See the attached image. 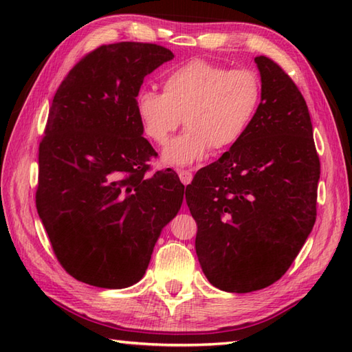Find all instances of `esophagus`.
Segmentation results:
<instances>
[{
	"label": "esophagus",
	"instance_id": "esophagus-1",
	"mask_svg": "<svg viewBox=\"0 0 352 352\" xmlns=\"http://www.w3.org/2000/svg\"><path fill=\"white\" fill-rule=\"evenodd\" d=\"M178 177H180V180H182V183H183L184 186L190 184L192 178H193L192 172H190V170H188V169H180V170H178Z\"/></svg>",
	"mask_w": 352,
	"mask_h": 352
}]
</instances>
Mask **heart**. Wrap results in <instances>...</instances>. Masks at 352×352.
<instances>
[{
  "label": "heart",
  "mask_w": 352,
  "mask_h": 352,
  "mask_svg": "<svg viewBox=\"0 0 352 352\" xmlns=\"http://www.w3.org/2000/svg\"><path fill=\"white\" fill-rule=\"evenodd\" d=\"M261 100V81L246 68L192 60L164 74L162 94L142 89L134 98L136 116L145 136L164 145L178 125L186 130L163 149L172 166H189L208 151H226L248 130Z\"/></svg>",
  "instance_id": "heart-1"
}]
</instances>
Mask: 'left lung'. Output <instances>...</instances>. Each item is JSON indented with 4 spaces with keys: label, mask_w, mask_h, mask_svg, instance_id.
Listing matches in <instances>:
<instances>
[{
    "label": "left lung",
    "mask_w": 352,
    "mask_h": 352,
    "mask_svg": "<svg viewBox=\"0 0 352 352\" xmlns=\"http://www.w3.org/2000/svg\"><path fill=\"white\" fill-rule=\"evenodd\" d=\"M261 100L243 138L186 188L195 250L214 287L265 289L294 263L316 221L320 163L304 96L269 57L254 58Z\"/></svg>",
    "instance_id": "obj_1"
}]
</instances>
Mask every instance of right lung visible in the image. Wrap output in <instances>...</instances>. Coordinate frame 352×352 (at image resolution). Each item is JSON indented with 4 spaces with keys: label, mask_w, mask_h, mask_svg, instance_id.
Here are the masks:
<instances>
[{
    "label": "right lung",
    "mask_w": 352,
    "mask_h": 352,
    "mask_svg": "<svg viewBox=\"0 0 352 352\" xmlns=\"http://www.w3.org/2000/svg\"><path fill=\"white\" fill-rule=\"evenodd\" d=\"M172 58L155 43L101 45L69 71L50 107L37 213L65 271L91 286L138 283L182 207L177 172L149 174L157 153L134 109L144 78Z\"/></svg>",
    "instance_id": "right-lung-1"
}]
</instances>
